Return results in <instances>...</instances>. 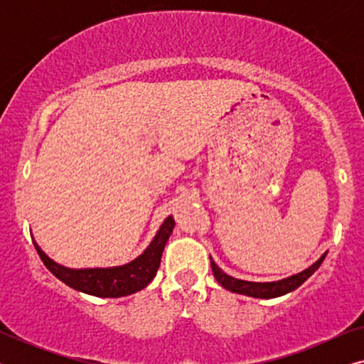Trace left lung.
<instances>
[{
	"label": "left lung",
	"instance_id": "1",
	"mask_svg": "<svg viewBox=\"0 0 364 364\" xmlns=\"http://www.w3.org/2000/svg\"><path fill=\"white\" fill-rule=\"evenodd\" d=\"M325 257H326V252L323 253V255L318 258V260L313 263L311 267H308L306 270L296 273V275L287 277V278H283V280H278V282H263V283L262 282L238 280V278L227 275L222 268L217 267V263L212 260V257H210V267H212V272H213V277H215V280L220 283L225 290L233 291V293H240V295L253 296V298H267L268 300V298H277V296L287 295V293L296 290L301 283H305L308 278H310L313 273L320 268L323 260H325Z\"/></svg>",
	"mask_w": 364,
	"mask_h": 364
}]
</instances>
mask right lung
Masks as SVG:
<instances>
[{
    "label": "right lung",
    "instance_id": "1",
    "mask_svg": "<svg viewBox=\"0 0 364 364\" xmlns=\"http://www.w3.org/2000/svg\"><path fill=\"white\" fill-rule=\"evenodd\" d=\"M176 227L173 217L168 215L159 228L154 240L136 260L111 268H68L51 260L36 242L34 247L41 260L54 277L74 290L101 298H119L132 295L146 288L154 280L161 265L164 247Z\"/></svg>",
    "mask_w": 364,
    "mask_h": 364
}]
</instances>
